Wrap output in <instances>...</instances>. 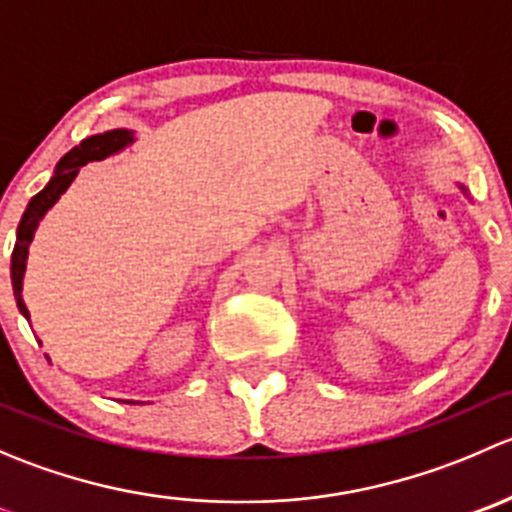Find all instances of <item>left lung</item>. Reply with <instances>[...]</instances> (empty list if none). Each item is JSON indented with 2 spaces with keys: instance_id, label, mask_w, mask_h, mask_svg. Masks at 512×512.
Returning <instances> with one entry per match:
<instances>
[{
  "instance_id": "left-lung-1",
  "label": "left lung",
  "mask_w": 512,
  "mask_h": 512,
  "mask_svg": "<svg viewBox=\"0 0 512 512\" xmlns=\"http://www.w3.org/2000/svg\"><path fill=\"white\" fill-rule=\"evenodd\" d=\"M458 188H461V190H463V193H466V195H468V190H466V188H463V185H461V183H458Z\"/></svg>"
}]
</instances>
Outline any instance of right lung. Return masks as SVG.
<instances>
[{
  "instance_id": "add662e5",
  "label": "right lung",
  "mask_w": 512,
  "mask_h": 512,
  "mask_svg": "<svg viewBox=\"0 0 512 512\" xmlns=\"http://www.w3.org/2000/svg\"><path fill=\"white\" fill-rule=\"evenodd\" d=\"M136 143V133L128 131V128H113V131L96 133L81 141V146H74L64 158L56 163L54 175L49 178V183L29 200L27 210H24L22 220L17 227V242H14L12 252V289L14 299H17V307L22 312V317L29 322V309L24 304V272H27V260H29V245L34 240V232L39 227L44 215L49 213L56 205V200L69 190V185L74 183V178L79 175V168H84L86 163H94V160H103L118 156L121 151H126L128 146ZM126 404H143V401H126Z\"/></svg>"
}]
</instances>
